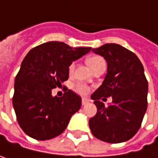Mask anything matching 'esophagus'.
<instances>
[{"instance_id":"34e87169","label":"esophagus","mask_w":158,"mask_h":158,"mask_svg":"<svg viewBox=\"0 0 158 158\" xmlns=\"http://www.w3.org/2000/svg\"><path fill=\"white\" fill-rule=\"evenodd\" d=\"M88 103H89V99H88V98H82V104L83 105H87Z\"/></svg>"}]
</instances>
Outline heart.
I'll list each match as a JSON object with an SVG mask.
<instances>
[{
	"label": "heart",
	"mask_w": 158,
	"mask_h": 158,
	"mask_svg": "<svg viewBox=\"0 0 158 158\" xmlns=\"http://www.w3.org/2000/svg\"><path fill=\"white\" fill-rule=\"evenodd\" d=\"M103 61H104V60H103L99 56H91V57H89L87 59V64H88V66L89 67V69H91L93 66H95L96 64H98L100 62H103ZM73 69H74V64H71V65L69 66V72H72ZM74 89H75L76 92L80 93V94H87V93L89 92V89L86 85L82 84V83L76 84L75 87H74Z\"/></svg>",
	"instance_id": "1"
}]
</instances>
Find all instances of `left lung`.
<instances>
[{"mask_svg": "<svg viewBox=\"0 0 158 158\" xmlns=\"http://www.w3.org/2000/svg\"><path fill=\"white\" fill-rule=\"evenodd\" d=\"M107 62V74L102 85L91 94L97 108L89 121L96 138L108 143L131 139L139 130L147 110L148 81L138 57L117 44H106L92 48ZM111 96L106 107L99 100Z\"/></svg>", "mask_w": 158, "mask_h": 158, "instance_id": "1", "label": "left lung"}]
</instances>
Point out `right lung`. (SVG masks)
Here are the masks:
<instances>
[{
	"mask_svg": "<svg viewBox=\"0 0 158 158\" xmlns=\"http://www.w3.org/2000/svg\"><path fill=\"white\" fill-rule=\"evenodd\" d=\"M91 48H71L63 42H48L32 48L22 62L12 99L17 121L26 134L48 140L66 130L81 108V97L67 89L62 97L51 90L69 79V67Z\"/></svg>",
	"mask_w": 158,
	"mask_h": 158,
	"instance_id": "add662e5",
	"label": "right lung"
}]
</instances>
